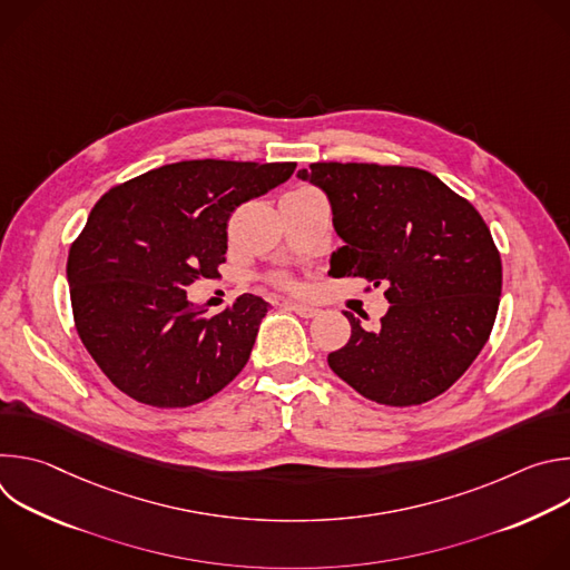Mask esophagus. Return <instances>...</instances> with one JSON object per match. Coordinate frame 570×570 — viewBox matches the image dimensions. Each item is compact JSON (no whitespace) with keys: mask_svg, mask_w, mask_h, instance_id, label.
I'll return each mask as SVG.
<instances>
[{"mask_svg":"<svg viewBox=\"0 0 570 570\" xmlns=\"http://www.w3.org/2000/svg\"><path fill=\"white\" fill-rule=\"evenodd\" d=\"M293 313H297L299 317H315L317 315V308L313 304H306V302H288L286 304Z\"/></svg>","mask_w":570,"mask_h":570,"instance_id":"34e87169","label":"esophagus"}]
</instances>
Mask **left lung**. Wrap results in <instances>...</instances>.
Segmentation results:
<instances>
[{"label":"left lung","instance_id":"8db88e82","mask_svg":"<svg viewBox=\"0 0 570 570\" xmlns=\"http://www.w3.org/2000/svg\"><path fill=\"white\" fill-rule=\"evenodd\" d=\"M297 178L327 194L345 246L334 277L385 284L376 330L345 311L352 336L330 367L358 394L420 405L449 390L492 334L503 266L490 227L440 178L415 167L315 161Z\"/></svg>","mask_w":570,"mask_h":570}]
</instances>
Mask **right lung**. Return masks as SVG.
Wrapping results in <instances>:
<instances>
[{
	"mask_svg": "<svg viewBox=\"0 0 570 570\" xmlns=\"http://www.w3.org/2000/svg\"><path fill=\"white\" fill-rule=\"evenodd\" d=\"M295 161L187 159L112 187L71 243L76 332L101 372L155 409H187L246 367L271 304L243 293L207 315L187 286L218 277L232 212L286 183Z\"/></svg>",
	"mask_w": 570,
	"mask_h": 570,
	"instance_id": "obj_1",
	"label": "right lung"
}]
</instances>
